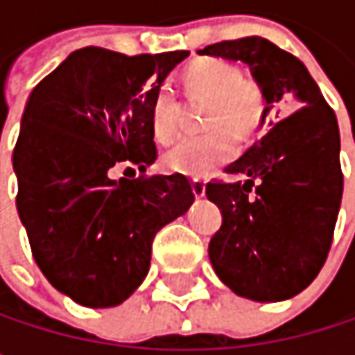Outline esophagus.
<instances>
[{"label": "esophagus", "mask_w": 355, "mask_h": 355, "mask_svg": "<svg viewBox=\"0 0 355 355\" xmlns=\"http://www.w3.org/2000/svg\"><path fill=\"white\" fill-rule=\"evenodd\" d=\"M191 187H193L195 197H203V195H205V180H201V178H193V180H191Z\"/></svg>", "instance_id": "esophagus-1"}]
</instances>
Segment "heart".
<instances>
[{
    "instance_id": "1",
    "label": "heart",
    "mask_w": 355,
    "mask_h": 355,
    "mask_svg": "<svg viewBox=\"0 0 355 355\" xmlns=\"http://www.w3.org/2000/svg\"><path fill=\"white\" fill-rule=\"evenodd\" d=\"M193 94L209 98L203 133L180 137L164 154L168 171L187 177H207L236 154V135L248 137L263 121V92L254 82L243 80L239 63L222 57L193 61L184 71ZM152 133L166 144L178 131V103L171 88H160L152 101Z\"/></svg>"
}]
</instances>
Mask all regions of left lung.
I'll list each match as a JSON object with an SVG mask.
<instances>
[{"mask_svg": "<svg viewBox=\"0 0 355 355\" xmlns=\"http://www.w3.org/2000/svg\"><path fill=\"white\" fill-rule=\"evenodd\" d=\"M199 55L247 63L265 101L261 123L269 127L226 168L245 175V182L205 187L207 199L222 209L209 261L234 294L257 302L288 300L319 275L333 243L343 193L335 112L304 63L267 38L224 40Z\"/></svg>", "mask_w": 355, "mask_h": 355, "instance_id": "obj_1", "label": "left lung"}]
</instances>
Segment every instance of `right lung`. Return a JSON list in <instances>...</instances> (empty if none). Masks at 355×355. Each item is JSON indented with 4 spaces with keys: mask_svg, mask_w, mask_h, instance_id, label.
Masks as SVG:
<instances>
[{
    "mask_svg": "<svg viewBox=\"0 0 355 355\" xmlns=\"http://www.w3.org/2000/svg\"><path fill=\"white\" fill-rule=\"evenodd\" d=\"M189 55L73 51L33 90L14 148L16 207L42 275L88 309L116 306L144 282L152 241L195 201L184 175L112 178L156 160L152 101Z\"/></svg>",
    "mask_w": 355,
    "mask_h": 355,
    "instance_id": "1",
    "label": "right lung"
}]
</instances>
